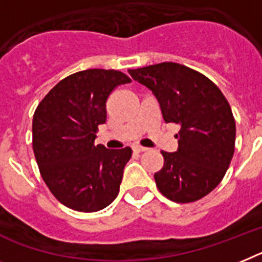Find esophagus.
Segmentation results:
<instances>
[{
    "mask_svg": "<svg viewBox=\"0 0 262 262\" xmlns=\"http://www.w3.org/2000/svg\"><path fill=\"white\" fill-rule=\"evenodd\" d=\"M133 150H135L136 153H142V151L148 150V148H144V146H140V145H135V146H133Z\"/></svg>",
    "mask_w": 262,
    "mask_h": 262,
    "instance_id": "obj_1",
    "label": "esophagus"
}]
</instances>
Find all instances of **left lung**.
<instances>
[{"label":"left lung","instance_id":"8db88e82","mask_svg":"<svg viewBox=\"0 0 262 262\" xmlns=\"http://www.w3.org/2000/svg\"><path fill=\"white\" fill-rule=\"evenodd\" d=\"M132 78L151 90L165 122L180 125L179 148L161 151L155 173L158 190L174 202H193L219 185L234 153L236 122L221 90L205 77L174 62L130 69Z\"/></svg>","mask_w":262,"mask_h":262}]
</instances>
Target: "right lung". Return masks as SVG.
Returning a JSON list of instances; mask_svg holds the SVG:
<instances>
[{
  "label": "right lung",
  "mask_w": 262,
  "mask_h": 262,
  "mask_svg": "<svg viewBox=\"0 0 262 262\" xmlns=\"http://www.w3.org/2000/svg\"><path fill=\"white\" fill-rule=\"evenodd\" d=\"M130 78L118 70L88 69L63 78L46 94L33 117V150L39 172L61 204L97 212L120 192L132 149L94 145L106 121V100Z\"/></svg>",
  "instance_id": "obj_1"
}]
</instances>
